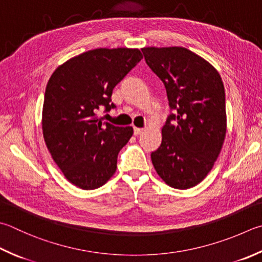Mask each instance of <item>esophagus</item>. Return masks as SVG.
I'll return each mask as SVG.
<instances>
[{
	"mask_svg": "<svg viewBox=\"0 0 262 262\" xmlns=\"http://www.w3.org/2000/svg\"><path fill=\"white\" fill-rule=\"evenodd\" d=\"M144 131H145V130H144V129H140V127H136V126L133 127V132H135V135H136V136H138V135H141V133L144 132Z\"/></svg>",
	"mask_w": 262,
	"mask_h": 262,
	"instance_id": "esophagus-1",
	"label": "esophagus"
}]
</instances>
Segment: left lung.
I'll return each instance as SVG.
<instances>
[{"mask_svg": "<svg viewBox=\"0 0 262 262\" xmlns=\"http://www.w3.org/2000/svg\"><path fill=\"white\" fill-rule=\"evenodd\" d=\"M145 60L166 89L174 114L162 129V144L151 162L163 181L188 189L208 176L223 148L226 98L219 73L199 54L182 47L141 49Z\"/></svg>", "mask_w": 262, "mask_h": 262, "instance_id": "obj_1", "label": "left lung"}]
</instances>
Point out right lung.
Wrapping results in <instances>:
<instances>
[{
	"label": "right lung",
	"instance_id": "obj_1",
	"mask_svg": "<svg viewBox=\"0 0 262 262\" xmlns=\"http://www.w3.org/2000/svg\"><path fill=\"white\" fill-rule=\"evenodd\" d=\"M141 59L138 49H95L63 62L48 82L44 141L66 179L78 188H99L115 173L118 152L133 129L103 122L97 112L115 108L113 89Z\"/></svg>",
	"mask_w": 262,
	"mask_h": 262
}]
</instances>
